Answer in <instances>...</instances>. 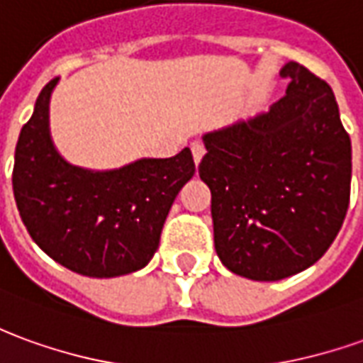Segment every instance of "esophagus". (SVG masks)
Segmentation results:
<instances>
[{
  "label": "esophagus",
  "mask_w": 363,
  "mask_h": 363,
  "mask_svg": "<svg viewBox=\"0 0 363 363\" xmlns=\"http://www.w3.org/2000/svg\"><path fill=\"white\" fill-rule=\"evenodd\" d=\"M190 149H192V159H194V163L199 164L200 161H202L204 153H206V149H204V145L199 143V141H194V143L190 145Z\"/></svg>",
  "instance_id": "esophagus-1"
}]
</instances>
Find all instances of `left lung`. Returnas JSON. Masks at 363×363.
I'll return each instance as SVG.
<instances>
[{"label":"left lung","instance_id":"8db88e82","mask_svg":"<svg viewBox=\"0 0 363 363\" xmlns=\"http://www.w3.org/2000/svg\"><path fill=\"white\" fill-rule=\"evenodd\" d=\"M287 96L252 120L202 135L199 174L212 192L224 267L279 281L323 257L346 218L352 143L332 88L287 62Z\"/></svg>","mask_w":363,"mask_h":363}]
</instances>
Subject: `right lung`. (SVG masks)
Returning a JSON list of instances; mask_svg holds the SVG:
<instances>
[{
    "mask_svg": "<svg viewBox=\"0 0 363 363\" xmlns=\"http://www.w3.org/2000/svg\"><path fill=\"white\" fill-rule=\"evenodd\" d=\"M58 78L40 90L15 147L13 194L33 242L67 269L110 279L155 255L177 194L194 174L189 147L171 159H138L110 171L70 164L57 151L49 104Z\"/></svg>",
    "mask_w": 363,
    "mask_h": 363,
    "instance_id": "right-lung-1",
    "label": "right lung"
}]
</instances>
